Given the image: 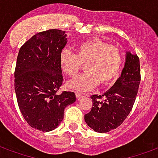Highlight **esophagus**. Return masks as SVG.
<instances>
[{
  "mask_svg": "<svg viewBox=\"0 0 158 158\" xmlns=\"http://www.w3.org/2000/svg\"><path fill=\"white\" fill-rule=\"evenodd\" d=\"M83 97H84V95L82 94H80V93H78V92L76 93V98H77V99H79H79H81Z\"/></svg>",
  "mask_w": 158,
  "mask_h": 158,
  "instance_id": "esophagus-1",
  "label": "esophagus"
}]
</instances>
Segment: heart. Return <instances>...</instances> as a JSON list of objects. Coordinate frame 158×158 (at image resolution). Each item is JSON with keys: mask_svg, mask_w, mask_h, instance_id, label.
<instances>
[{"mask_svg": "<svg viewBox=\"0 0 158 158\" xmlns=\"http://www.w3.org/2000/svg\"><path fill=\"white\" fill-rule=\"evenodd\" d=\"M122 51L98 39L88 40L78 44L76 54L64 49L60 54L61 69L69 77H75L86 64V73L68 83L71 89L89 91L99 83L105 86L117 79L122 68Z\"/></svg>", "mask_w": 158, "mask_h": 158, "instance_id": "1", "label": "heart"}]
</instances>
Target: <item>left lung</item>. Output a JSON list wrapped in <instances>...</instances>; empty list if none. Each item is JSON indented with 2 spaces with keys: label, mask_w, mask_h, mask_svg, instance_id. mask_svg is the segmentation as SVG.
<instances>
[{
  "label": "left lung",
  "mask_w": 158,
  "mask_h": 158,
  "mask_svg": "<svg viewBox=\"0 0 158 158\" xmlns=\"http://www.w3.org/2000/svg\"><path fill=\"white\" fill-rule=\"evenodd\" d=\"M141 81L140 62L137 55L127 52L121 76L102 95H92L93 107L84 120L98 132H108L122 124L131 112Z\"/></svg>",
  "instance_id": "left-lung-1"
}]
</instances>
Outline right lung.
Returning <instances> with one entry per match:
<instances>
[{
	"mask_svg": "<svg viewBox=\"0 0 158 158\" xmlns=\"http://www.w3.org/2000/svg\"><path fill=\"white\" fill-rule=\"evenodd\" d=\"M65 31L48 30L35 34L20 47L15 69V91L20 113L31 127L55 129L64 109L75 102L74 92L58 94L63 83L60 54L66 45Z\"/></svg>",
	"mask_w": 158,
	"mask_h": 158,
	"instance_id": "add662e5",
	"label": "right lung"
}]
</instances>
